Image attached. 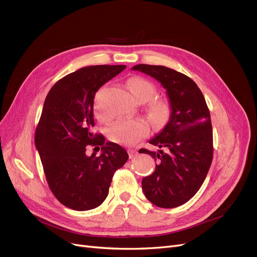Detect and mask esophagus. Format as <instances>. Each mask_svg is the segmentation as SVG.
<instances>
[{
    "label": "esophagus",
    "instance_id": "34e87169",
    "mask_svg": "<svg viewBox=\"0 0 257 257\" xmlns=\"http://www.w3.org/2000/svg\"><path fill=\"white\" fill-rule=\"evenodd\" d=\"M127 153H128V155H130V158H133V157H135L136 155H137V150H134V149H128L127 150Z\"/></svg>",
    "mask_w": 257,
    "mask_h": 257
}]
</instances>
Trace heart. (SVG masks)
Segmentation results:
<instances>
[{
	"label": "heart",
	"mask_w": 257,
	"mask_h": 257,
	"mask_svg": "<svg viewBox=\"0 0 257 257\" xmlns=\"http://www.w3.org/2000/svg\"><path fill=\"white\" fill-rule=\"evenodd\" d=\"M128 89L134 98L140 102H148L147 111L150 119L157 127L164 126L171 116V106L165 99H154L156 87L143 77H132L127 82ZM154 100H152V99ZM95 116L101 121L108 120V114L105 112L100 101L94 103ZM150 133V124L145 119H124L119 120L108 127L107 136L114 144L123 146H134L139 140L147 137Z\"/></svg>",
	"instance_id": "heart-1"
}]
</instances>
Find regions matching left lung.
Masks as SVG:
<instances>
[{
    "label": "left lung",
    "mask_w": 257,
    "mask_h": 257,
    "mask_svg": "<svg viewBox=\"0 0 257 257\" xmlns=\"http://www.w3.org/2000/svg\"><path fill=\"white\" fill-rule=\"evenodd\" d=\"M132 69L157 79L171 106L169 122L150 140L161 150H141L158 162L155 171L143 179V190L158 207H178L198 192L213 161L209 109L200 88L187 75L164 66L143 64Z\"/></svg>",
    "instance_id": "8db88e82"
}]
</instances>
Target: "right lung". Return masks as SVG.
I'll return each instance as SVG.
<instances>
[{
  "instance_id": "add662e5",
  "label": "right lung",
  "mask_w": 257,
  "mask_h": 257,
  "mask_svg": "<svg viewBox=\"0 0 257 257\" xmlns=\"http://www.w3.org/2000/svg\"><path fill=\"white\" fill-rule=\"evenodd\" d=\"M125 68L124 65L81 68L59 79L44 101L35 145L51 191L71 209L100 206L107 197L114 172L128 159L121 146L105 144L103 135L93 133L94 95ZM87 145H102L101 155L86 156Z\"/></svg>"
}]
</instances>
